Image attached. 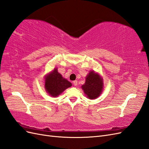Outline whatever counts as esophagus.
I'll return each mask as SVG.
<instances>
[{"mask_svg": "<svg viewBox=\"0 0 149 149\" xmlns=\"http://www.w3.org/2000/svg\"><path fill=\"white\" fill-rule=\"evenodd\" d=\"M73 84L75 86H77V80H74V81H73Z\"/></svg>", "mask_w": 149, "mask_h": 149, "instance_id": "1", "label": "esophagus"}]
</instances>
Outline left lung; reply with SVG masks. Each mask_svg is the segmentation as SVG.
<instances>
[{
    "instance_id": "left-lung-1",
    "label": "left lung",
    "mask_w": 149,
    "mask_h": 149,
    "mask_svg": "<svg viewBox=\"0 0 149 149\" xmlns=\"http://www.w3.org/2000/svg\"><path fill=\"white\" fill-rule=\"evenodd\" d=\"M103 82L100 76L94 73L90 72L86 79V83L82 86L87 97L90 99H94L99 96L102 91Z\"/></svg>"
}]
</instances>
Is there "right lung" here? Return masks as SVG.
Listing matches in <instances>:
<instances>
[{
  "instance_id": "right-lung-1",
  "label": "right lung",
  "mask_w": 149,
  "mask_h": 149,
  "mask_svg": "<svg viewBox=\"0 0 149 149\" xmlns=\"http://www.w3.org/2000/svg\"><path fill=\"white\" fill-rule=\"evenodd\" d=\"M71 86L72 84L67 80L63 79L56 69H55L45 78V88L52 97L58 96L66 88Z\"/></svg>"
}]
</instances>
